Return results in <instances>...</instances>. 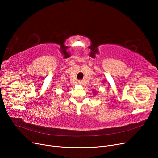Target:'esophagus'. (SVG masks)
Masks as SVG:
<instances>
[{"label":"esophagus","mask_w":158,"mask_h":158,"mask_svg":"<svg viewBox=\"0 0 158 158\" xmlns=\"http://www.w3.org/2000/svg\"><path fill=\"white\" fill-rule=\"evenodd\" d=\"M78 83H80V84H81V81H79V82H78Z\"/></svg>","instance_id":"esophagus-1"}]
</instances>
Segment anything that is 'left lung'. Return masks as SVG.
<instances>
[{
	"label": "left lung",
	"instance_id": "left-lung-1",
	"mask_svg": "<svg viewBox=\"0 0 158 158\" xmlns=\"http://www.w3.org/2000/svg\"><path fill=\"white\" fill-rule=\"evenodd\" d=\"M97 93H98V92H97L96 90H94V91H93V94H94L95 95L97 94Z\"/></svg>",
	"mask_w": 158,
	"mask_h": 158
}]
</instances>
